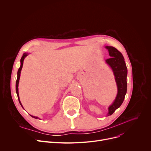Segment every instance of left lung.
I'll return each mask as SVG.
<instances>
[{"mask_svg":"<svg viewBox=\"0 0 151 151\" xmlns=\"http://www.w3.org/2000/svg\"><path fill=\"white\" fill-rule=\"evenodd\" d=\"M109 51V55L111 57L106 60V63L112 68L118 87V94L116 97L109 107V112L107 116L113 113L121 106L124 101L127 88V68L122 54L115 48L113 47H106Z\"/></svg>","mask_w":151,"mask_h":151,"instance_id":"obj_1","label":"left lung"}]
</instances>
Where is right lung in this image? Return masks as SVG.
<instances>
[{
	"instance_id": "obj_1",
	"label": "right lung",
	"mask_w": 151,
	"mask_h": 151,
	"mask_svg": "<svg viewBox=\"0 0 151 151\" xmlns=\"http://www.w3.org/2000/svg\"><path fill=\"white\" fill-rule=\"evenodd\" d=\"M28 54H27V53H24L23 55V56H22V57H21V60H20V61H21V66H20V68H19V69H18V72H17V81H16V93H17V96H18V101H19V104H21V106L23 107V106H22V104H21V101H20V100H19V94H18V83H19V78H20V73H21V69H22V68H23V61H24V58ZM32 118H36V119H38L39 118H37V117H36V116H32V115H30Z\"/></svg>"
}]
</instances>
